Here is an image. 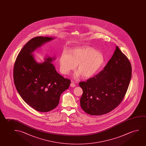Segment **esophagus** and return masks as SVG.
<instances>
[{"label":"esophagus","mask_w":146,"mask_h":146,"mask_svg":"<svg viewBox=\"0 0 146 146\" xmlns=\"http://www.w3.org/2000/svg\"><path fill=\"white\" fill-rule=\"evenodd\" d=\"M70 86H71V87H72V88H74V87H75V86H76V85H75V84L72 82L70 83Z\"/></svg>","instance_id":"34e87169"}]
</instances>
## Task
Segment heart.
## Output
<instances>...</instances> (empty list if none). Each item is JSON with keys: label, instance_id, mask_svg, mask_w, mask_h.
<instances>
[{"label": "heart", "instance_id": "obj_1", "mask_svg": "<svg viewBox=\"0 0 146 146\" xmlns=\"http://www.w3.org/2000/svg\"><path fill=\"white\" fill-rule=\"evenodd\" d=\"M104 56L94 48L82 46L74 48L70 53L64 50L60 58V69L64 74H68L75 69L77 65L78 70L74 76L77 78L81 74L83 78L94 76L103 65Z\"/></svg>", "mask_w": 146, "mask_h": 146}]
</instances>
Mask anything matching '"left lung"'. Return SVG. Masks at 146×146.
<instances>
[{"mask_svg": "<svg viewBox=\"0 0 146 146\" xmlns=\"http://www.w3.org/2000/svg\"><path fill=\"white\" fill-rule=\"evenodd\" d=\"M131 65L116 46L103 70L86 81L79 82L83 90L80 106L91 115H102L116 108L123 100L131 77Z\"/></svg>", "mask_w": 146, "mask_h": 146, "instance_id": "1", "label": "left lung"}]
</instances>
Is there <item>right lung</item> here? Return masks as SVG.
Listing matches in <instances>:
<instances>
[{"label": "right lung", "mask_w": 146, "mask_h": 146, "mask_svg": "<svg viewBox=\"0 0 146 146\" xmlns=\"http://www.w3.org/2000/svg\"><path fill=\"white\" fill-rule=\"evenodd\" d=\"M54 38L37 36L30 40L21 50L14 68V80L23 100L34 109L46 112L58 105L61 94L69 87L71 81L56 72L52 64L54 58L38 63L33 52Z\"/></svg>", "instance_id": "add662e5"}]
</instances>
